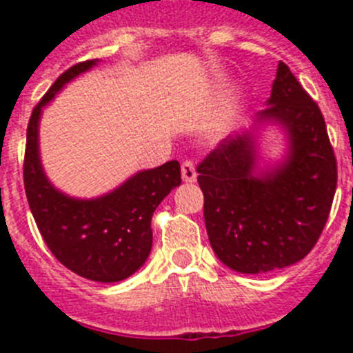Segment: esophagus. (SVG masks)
<instances>
[{
	"label": "esophagus",
	"mask_w": 353,
	"mask_h": 353,
	"mask_svg": "<svg viewBox=\"0 0 353 353\" xmlns=\"http://www.w3.org/2000/svg\"><path fill=\"white\" fill-rule=\"evenodd\" d=\"M182 179H183V182H187V183L196 182V179H198L196 168L191 161H185L182 164Z\"/></svg>",
	"instance_id": "34e87169"
}]
</instances>
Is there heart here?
<instances>
[{
	"mask_svg": "<svg viewBox=\"0 0 353 353\" xmlns=\"http://www.w3.org/2000/svg\"><path fill=\"white\" fill-rule=\"evenodd\" d=\"M228 121L226 120H217V123H215L214 127V132L217 134V136H224V134L228 132Z\"/></svg>",
	"mask_w": 353,
	"mask_h": 353,
	"instance_id": "obj_1",
	"label": "heart"
}]
</instances>
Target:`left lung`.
I'll use <instances>...</instances> for the list:
<instances>
[{
    "instance_id": "8db88e82",
    "label": "left lung",
    "mask_w": 353,
    "mask_h": 353,
    "mask_svg": "<svg viewBox=\"0 0 353 353\" xmlns=\"http://www.w3.org/2000/svg\"><path fill=\"white\" fill-rule=\"evenodd\" d=\"M267 126L285 134V154L261 167L257 141ZM198 173L212 249L240 274L301 261L322 235L338 182L320 108L283 61L254 125L219 143Z\"/></svg>"
}]
</instances>
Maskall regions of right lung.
<instances>
[{"label":"right lung","mask_w":353,"mask_h":353,"mask_svg":"<svg viewBox=\"0 0 353 353\" xmlns=\"http://www.w3.org/2000/svg\"><path fill=\"white\" fill-rule=\"evenodd\" d=\"M99 60L83 61L54 81L31 113L24 155V189L30 210L51 252L90 281H123L139 270L152 251V215L171 189L182 183L180 164L170 161L143 170L97 198H74L56 189L40 159L39 127L43 108Z\"/></svg>","instance_id":"1"}]
</instances>
